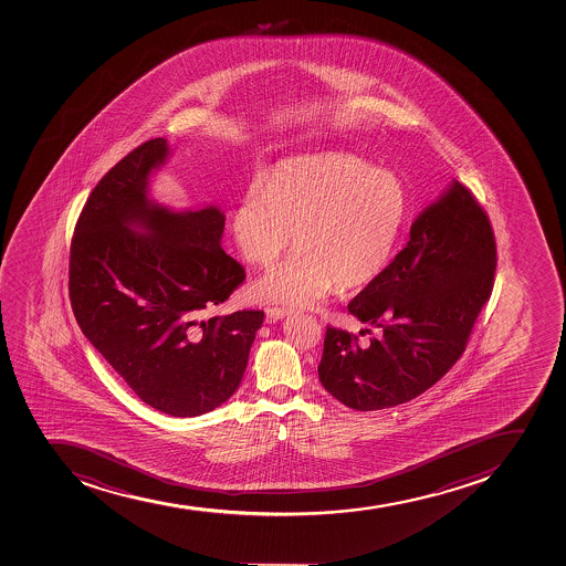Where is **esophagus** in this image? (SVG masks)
Returning a JSON list of instances; mask_svg holds the SVG:
<instances>
[{"label": "esophagus", "instance_id": "esophagus-1", "mask_svg": "<svg viewBox=\"0 0 566 566\" xmlns=\"http://www.w3.org/2000/svg\"><path fill=\"white\" fill-rule=\"evenodd\" d=\"M290 313L291 310H285V307H268L265 310V315L270 321H281V318L287 317Z\"/></svg>", "mask_w": 566, "mask_h": 566}]
</instances>
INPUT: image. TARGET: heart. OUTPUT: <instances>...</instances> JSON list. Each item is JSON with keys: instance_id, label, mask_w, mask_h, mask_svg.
I'll return each instance as SVG.
<instances>
[{"instance_id": "obj_1", "label": "heart", "mask_w": 566, "mask_h": 566, "mask_svg": "<svg viewBox=\"0 0 566 566\" xmlns=\"http://www.w3.org/2000/svg\"><path fill=\"white\" fill-rule=\"evenodd\" d=\"M409 214V192L388 170L350 154H315L279 163L249 185L232 209V237L243 259L276 270L254 282L264 302L315 306L339 285L361 290L392 262Z\"/></svg>"}]
</instances>
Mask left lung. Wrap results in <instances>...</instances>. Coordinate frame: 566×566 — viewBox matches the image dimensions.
Masks as SVG:
<instances>
[{"label":"left lung","instance_id":"left-lung-1","mask_svg":"<svg viewBox=\"0 0 566 566\" xmlns=\"http://www.w3.org/2000/svg\"><path fill=\"white\" fill-rule=\"evenodd\" d=\"M495 268L490 220L452 179L421 210L385 273L348 304L354 317L377 329L376 337L359 345L345 329H326L318 365L323 387L356 410L388 409L426 392L465 350Z\"/></svg>","mask_w":566,"mask_h":566}]
</instances>
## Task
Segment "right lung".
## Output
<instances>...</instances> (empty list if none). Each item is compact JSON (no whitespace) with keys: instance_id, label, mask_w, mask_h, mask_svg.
<instances>
[{"instance_id":"1","label":"right lung","mask_w":566,"mask_h":566,"mask_svg":"<svg viewBox=\"0 0 566 566\" xmlns=\"http://www.w3.org/2000/svg\"><path fill=\"white\" fill-rule=\"evenodd\" d=\"M170 151L146 140L93 189L71 242L70 298L82 334L146 405L192 418L237 392L264 312L205 321L245 271L221 249L220 207L151 198Z\"/></svg>"}]
</instances>
